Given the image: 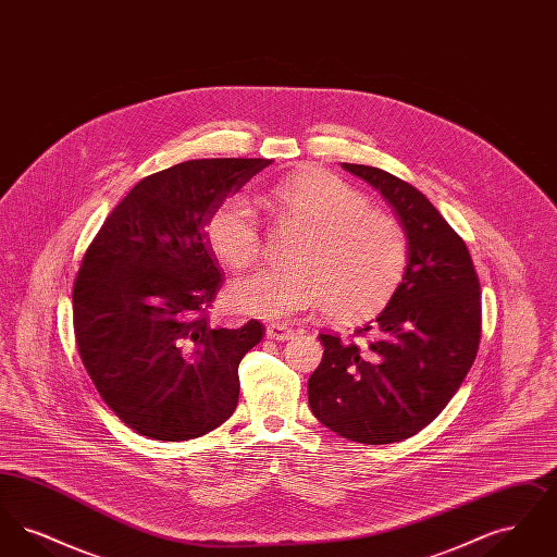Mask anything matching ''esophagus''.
<instances>
[{"mask_svg":"<svg viewBox=\"0 0 557 557\" xmlns=\"http://www.w3.org/2000/svg\"><path fill=\"white\" fill-rule=\"evenodd\" d=\"M267 338L269 341H277V343H284V341H292L296 336V332L292 327L286 325H269L265 330Z\"/></svg>","mask_w":557,"mask_h":557,"instance_id":"1","label":"esophagus"}]
</instances>
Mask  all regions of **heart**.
Instances as JSON below:
<instances>
[{
    "instance_id": "obj_1",
    "label": "heart",
    "mask_w": 557,
    "mask_h": 557,
    "mask_svg": "<svg viewBox=\"0 0 557 557\" xmlns=\"http://www.w3.org/2000/svg\"><path fill=\"white\" fill-rule=\"evenodd\" d=\"M259 202L277 221L302 230L288 269H259L236 280L227 307L250 318L284 321L321 307L350 323L377 315L398 290L409 248L403 227L343 180L302 169L269 187ZM212 255L230 269L252 265L261 255V223L244 198L216 205L205 225Z\"/></svg>"
}]
</instances>
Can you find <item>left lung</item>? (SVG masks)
Returning <instances> with one entry per match:
<instances>
[{"label": "left lung", "mask_w": 557, "mask_h": 557, "mask_svg": "<svg viewBox=\"0 0 557 557\" xmlns=\"http://www.w3.org/2000/svg\"><path fill=\"white\" fill-rule=\"evenodd\" d=\"M395 209L407 236L403 282L373 323L368 345L319 334L323 359L309 377L319 422L355 443L388 445L424 430L476 359L480 282L466 242L420 189L395 175L343 162Z\"/></svg>", "instance_id": "1"}]
</instances>
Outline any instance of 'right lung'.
Segmentation results:
<instances>
[{
	"instance_id": "add662e5",
	"label": "right lung",
	"mask_w": 557,
	"mask_h": 557,
	"mask_svg": "<svg viewBox=\"0 0 557 557\" xmlns=\"http://www.w3.org/2000/svg\"><path fill=\"white\" fill-rule=\"evenodd\" d=\"M271 162L186 160L144 177L89 244L73 288L81 361L108 407L157 441H189L238 405L242 357L263 341L250 319L214 327L223 284L209 212Z\"/></svg>"
}]
</instances>
